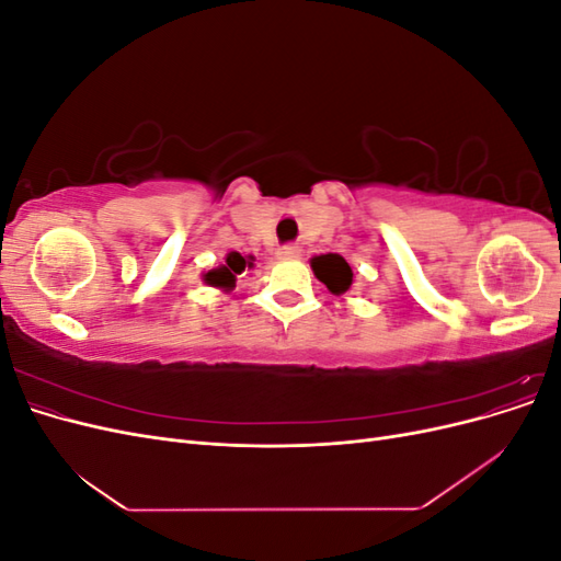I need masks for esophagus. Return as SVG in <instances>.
<instances>
[{
  "label": "esophagus",
  "mask_w": 561,
  "mask_h": 561,
  "mask_svg": "<svg viewBox=\"0 0 561 561\" xmlns=\"http://www.w3.org/2000/svg\"><path fill=\"white\" fill-rule=\"evenodd\" d=\"M299 254H301V250L297 245H283L276 250L278 260H299Z\"/></svg>",
  "instance_id": "34e87169"
}]
</instances>
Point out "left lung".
<instances>
[{
  "instance_id": "1",
  "label": "left lung",
  "mask_w": 561,
  "mask_h": 561,
  "mask_svg": "<svg viewBox=\"0 0 561 561\" xmlns=\"http://www.w3.org/2000/svg\"><path fill=\"white\" fill-rule=\"evenodd\" d=\"M311 268L316 278L325 283L332 295H344L353 285V271L342 254L336 252L316 254V257H311Z\"/></svg>"
}]
</instances>
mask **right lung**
Returning <instances> with one entry per match:
<instances>
[{"label":"right lung","mask_w":561,"mask_h":561,"mask_svg":"<svg viewBox=\"0 0 561 561\" xmlns=\"http://www.w3.org/2000/svg\"><path fill=\"white\" fill-rule=\"evenodd\" d=\"M252 266H254L252 254H241V252L231 250V252H227L225 264L203 271L201 278H203V283H206V285L217 287V290L231 293L233 287H236V278H239L245 268H252Z\"/></svg>","instance_id":"obj_1"}]
</instances>
